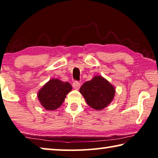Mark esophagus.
I'll return each mask as SVG.
<instances>
[{
	"label": "esophagus",
	"mask_w": 158,
	"mask_h": 158,
	"mask_svg": "<svg viewBox=\"0 0 158 158\" xmlns=\"http://www.w3.org/2000/svg\"><path fill=\"white\" fill-rule=\"evenodd\" d=\"M73 88H75V90H78L80 87H81V83L77 81H75L74 83H73Z\"/></svg>",
	"instance_id": "esophagus-1"
}]
</instances>
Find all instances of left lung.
<instances>
[{
	"instance_id": "left-lung-1",
	"label": "left lung",
	"mask_w": 158,
	"mask_h": 158,
	"mask_svg": "<svg viewBox=\"0 0 158 158\" xmlns=\"http://www.w3.org/2000/svg\"><path fill=\"white\" fill-rule=\"evenodd\" d=\"M115 92L114 86L101 75L94 76L80 88V93L88 105L98 111L104 109L113 101Z\"/></svg>"
}]
</instances>
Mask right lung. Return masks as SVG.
<instances>
[{
    "instance_id": "add662e5",
    "label": "right lung",
    "mask_w": 158,
    "mask_h": 158,
    "mask_svg": "<svg viewBox=\"0 0 158 158\" xmlns=\"http://www.w3.org/2000/svg\"><path fill=\"white\" fill-rule=\"evenodd\" d=\"M72 90V86L68 82L59 79L49 80L39 90L37 97L41 105L48 111L57 109L64 102L66 95Z\"/></svg>"
}]
</instances>
